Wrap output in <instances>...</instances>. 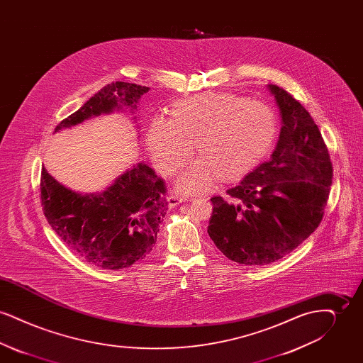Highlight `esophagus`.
Returning a JSON list of instances; mask_svg holds the SVG:
<instances>
[{"instance_id":"obj_1","label":"esophagus","mask_w":363,"mask_h":363,"mask_svg":"<svg viewBox=\"0 0 363 363\" xmlns=\"http://www.w3.org/2000/svg\"><path fill=\"white\" fill-rule=\"evenodd\" d=\"M186 200H188L186 196H182V194H178V193H174V194L167 197V203H169L170 207H177L178 204H181V203H184Z\"/></svg>"}]
</instances>
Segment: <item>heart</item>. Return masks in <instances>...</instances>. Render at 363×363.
Returning a JSON list of instances; mask_svg holds the SVG:
<instances>
[{"label": "heart", "mask_w": 363, "mask_h": 363, "mask_svg": "<svg viewBox=\"0 0 363 363\" xmlns=\"http://www.w3.org/2000/svg\"><path fill=\"white\" fill-rule=\"evenodd\" d=\"M277 136L274 111L262 102L228 92H201L174 106L172 118L156 116L147 130V147L156 169L170 175L193 154L201 159L179 181L188 193L209 189L223 177L249 173L271 150Z\"/></svg>", "instance_id": "obj_1"}]
</instances>
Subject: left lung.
<instances>
[{
    "label": "left lung",
    "instance_id": "1",
    "mask_svg": "<svg viewBox=\"0 0 363 363\" xmlns=\"http://www.w3.org/2000/svg\"><path fill=\"white\" fill-rule=\"evenodd\" d=\"M281 116L271 157L211 199L208 234L231 261L267 265L305 241L323 220L333 169L309 111L283 88L269 84Z\"/></svg>",
    "mask_w": 363,
    "mask_h": 363
}]
</instances>
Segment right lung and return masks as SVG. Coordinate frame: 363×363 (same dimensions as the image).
Returning <instances> with one entry per match:
<instances>
[{"label":"right lung","mask_w":363,"mask_h":363,"mask_svg":"<svg viewBox=\"0 0 363 363\" xmlns=\"http://www.w3.org/2000/svg\"><path fill=\"white\" fill-rule=\"evenodd\" d=\"M148 89L123 82L107 84L60 122L55 132L120 110L121 104L136 108ZM166 194L163 179L144 163L122 174L104 193L95 194L65 188L45 167L40 174V201L49 225L79 257L104 269L128 268L151 253L169 206Z\"/></svg>","instance_id":"1"}]
</instances>
